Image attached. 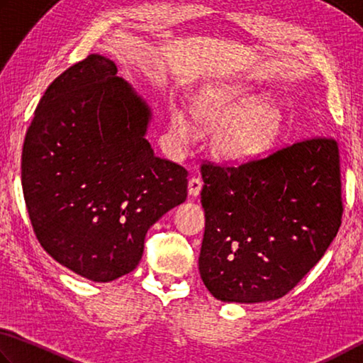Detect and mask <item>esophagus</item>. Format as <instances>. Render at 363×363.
<instances>
[{
  "label": "esophagus",
  "mask_w": 363,
  "mask_h": 363,
  "mask_svg": "<svg viewBox=\"0 0 363 363\" xmlns=\"http://www.w3.org/2000/svg\"><path fill=\"white\" fill-rule=\"evenodd\" d=\"M201 189H202L201 178L193 177L191 180L188 182V193H189V196H193V198H196V196L201 194Z\"/></svg>",
  "instance_id": "34e87169"
}]
</instances>
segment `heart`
Instances as JSON below:
<instances>
[{
  "label": "heart",
  "mask_w": 363,
  "mask_h": 363,
  "mask_svg": "<svg viewBox=\"0 0 363 363\" xmlns=\"http://www.w3.org/2000/svg\"><path fill=\"white\" fill-rule=\"evenodd\" d=\"M199 129H216L211 137L212 155L226 164H247L263 157L284 133V111L271 100H257L245 84L220 82L196 95L189 108ZM170 142L185 148L193 140L191 121L180 106L170 108Z\"/></svg>",
  "instance_id": "obj_1"
}]
</instances>
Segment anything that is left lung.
Returning a JSON list of instances; mask_svg holds the SVG:
<instances>
[{"mask_svg":"<svg viewBox=\"0 0 363 363\" xmlns=\"http://www.w3.org/2000/svg\"><path fill=\"white\" fill-rule=\"evenodd\" d=\"M206 231L199 272L225 303L282 298L319 263L341 226L340 151L309 138L271 156L202 164Z\"/></svg>","mask_w":363,"mask_h":363,"instance_id":"obj_1","label":"left lung"}]
</instances>
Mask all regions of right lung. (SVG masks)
<instances>
[{"mask_svg": "<svg viewBox=\"0 0 363 363\" xmlns=\"http://www.w3.org/2000/svg\"><path fill=\"white\" fill-rule=\"evenodd\" d=\"M151 108L92 54L44 92L25 135L22 189L33 231L57 263L94 282L137 268L145 236L185 202L188 172L155 156Z\"/></svg>", "mask_w": 363, "mask_h": 363, "instance_id": "add662e5", "label": "right lung"}]
</instances>
